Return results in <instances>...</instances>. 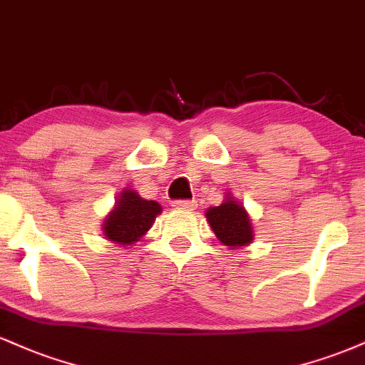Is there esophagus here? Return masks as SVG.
I'll return each mask as SVG.
<instances>
[{
	"label": "esophagus",
	"instance_id": "34e87169",
	"mask_svg": "<svg viewBox=\"0 0 365 365\" xmlns=\"http://www.w3.org/2000/svg\"><path fill=\"white\" fill-rule=\"evenodd\" d=\"M173 207L175 210H195L196 201L195 200H175V201H173Z\"/></svg>",
	"mask_w": 365,
	"mask_h": 365
}]
</instances>
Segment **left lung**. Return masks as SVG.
Returning <instances> with one entry per match:
<instances>
[{"mask_svg":"<svg viewBox=\"0 0 365 365\" xmlns=\"http://www.w3.org/2000/svg\"><path fill=\"white\" fill-rule=\"evenodd\" d=\"M207 218L218 241L224 242L225 246L239 247L252 241L250 217L237 201L227 198L220 207L210 208Z\"/></svg>","mask_w":365,"mask_h":365,"instance_id":"left-lung-1","label":"left lung"}]
</instances>
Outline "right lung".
Masks as SVG:
<instances>
[{"label":"right lung","instance_id":"obj_1","mask_svg":"<svg viewBox=\"0 0 365 365\" xmlns=\"http://www.w3.org/2000/svg\"><path fill=\"white\" fill-rule=\"evenodd\" d=\"M158 213L160 205L157 201L143 200L128 190L121 195L114 212L106 218L104 234L118 244H131L147 232Z\"/></svg>","mask_w":365,"mask_h":365}]
</instances>
